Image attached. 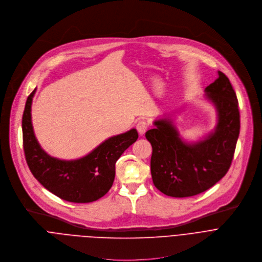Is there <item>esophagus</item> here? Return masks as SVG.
Instances as JSON below:
<instances>
[{
  "label": "esophagus",
  "instance_id": "esophagus-1",
  "mask_svg": "<svg viewBox=\"0 0 262 262\" xmlns=\"http://www.w3.org/2000/svg\"><path fill=\"white\" fill-rule=\"evenodd\" d=\"M147 128H148V125H147V123H146L145 121H139V122L136 124V129H137V131H138V133H139L140 135L144 134V133L146 132Z\"/></svg>",
  "mask_w": 262,
  "mask_h": 262
}]
</instances>
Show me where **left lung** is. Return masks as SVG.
Returning a JSON list of instances; mask_svg holds the SVG:
<instances>
[{
  "mask_svg": "<svg viewBox=\"0 0 262 262\" xmlns=\"http://www.w3.org/2000/svg\"><path fill=\"white\" fill-rule=\"evenodd\" d=\"M219 77L205 88L206 97L218 112L215 132L189 144L183 141L171 122L156 121L145 137L152 147L150 173L155 187L171 197H190L218 183L228 171L239 134V111L228 77Z\"/></svg>",
  "mask_w": 262,
  "mask_h": 262,
  "instance_id": "8db88e82",
  "label": "left lung"
}]
</instances>
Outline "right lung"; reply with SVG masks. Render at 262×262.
I'll use <instances>...</instances> for the list:
<instances>
[{
    "label": "right lung",
    "instance_id": "right-lung-1",
    "mask_svg": "<svg viewBox=\"0 0 262 262\" xmlns=\"http://www.w3.org/2000/svg\"><path fill=\"white\" fill-rule=\"evenodd\" d=\"M35 92L29 95L23 115L24 150L31 172L45 189L66 201L86 203L101 198L114 184L116 162L137 140L136 129L108 138L83 158H52L41 148L33 131L31 105Z\"/></svg>",
    "mask_w": 262,
    "mask_h": 262
}]
</instances>
